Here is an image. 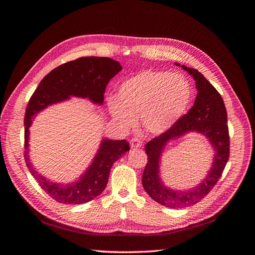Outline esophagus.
Listing matches in <instances>:
<instances>
[{
  "label": "esophagus",
  "instance_id": "obj_1",
  "mask_svg": "<svg viewBox=\"0 0 255 255\" xmlns=\"http://www.w3.org/2000/svg\"><path fill=\"white\" fill-rule=\"evenodd\" d=\"M129 143H130V146H132V148H140V146L142 145V141L137 137L132 138V139H130V141H129Z\"/></svg>",
  "mask_w": 255,
  "mask_h": 255
}]
</instances>
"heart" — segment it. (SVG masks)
<instances>
[{
  "label": "heart",
  "mask_w": 255,
  "mask_h": 255,
  "mask_svg": "<svg viewBox=\"0 0 255 255\" xmlns=\"http://www.w3.org/2000/svg\"><path fill=\"white\" fill-rule=\"evenodd\" d=\"M190 96V85L183 75L145 70L120 85L117 101L109 100V110L123 128L134 127L139 117L146 133L161 134L182 117Z\"/></svg>",
  "instance_id": "1"
}]
</instances>
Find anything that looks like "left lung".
<instances>
[{
  "label": "left lung",
  "mask_w": 255,
  "mask_h": 255,
  "mask_svg": "<svg viewBox=\"0 0 255 255\" xmlns=\"http://www.w3.org/2000/svg\"><path fill=\"white\" fill-rule=\"evenodd\" d=\"M175 65L180 66L176 63ZM182 68L196 81L198 94L195 103L187 114L182 116L166 132L153 138L144 148L148 164L143 170L142 186L154 201L170 208L187 207L201 201L217 184L230 156L228 115L220 94L196 69L185 66ZM188 131L203 133L212 143L215 155L211 170L204 182L194 189L188 191L167 189L159 176L161 153L169 141Z\"/></svg>",
  "instance_id": "8db88e82"
}]
</instances>
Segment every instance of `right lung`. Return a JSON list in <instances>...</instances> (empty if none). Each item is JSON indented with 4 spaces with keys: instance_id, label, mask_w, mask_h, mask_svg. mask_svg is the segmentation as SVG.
Returning a JSON list of instances; mask_svg holds the SVG:
<instances>
[{
    "instance_id": "add662e5",
    "label": "right lung",
    "mask_w": 255,
    "mask_h": 255,
    "mask_svg": "<svg viewBox=\"0 0 255 255\" xmlns=\"http://www.w3.org/2000/svg\"><path fill=\"white\" fill-rule=\"evenodd\" d=\"M122 70L117 60L109 57H81L57 68L44 76L30 97L24 117V158L29 172L39 186L55 201L64 204H83L97 198L105 189L113 164L129 150L128 142L103 139L87 170L73 183L52 182L38 173L29 160V127L36 115L48 106L70 97L88 99L101 105L107 84Z\"/></svg>"
}]
</instances>
